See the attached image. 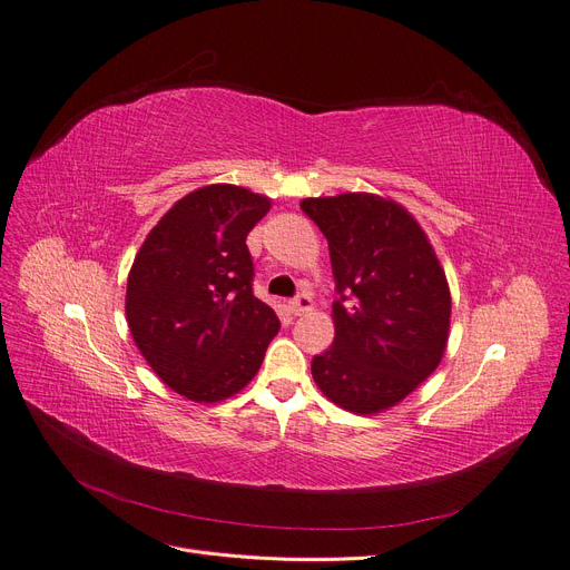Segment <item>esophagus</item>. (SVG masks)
<instances>
[{
    "label": "esophagus",
    "mask_w": 570,
    "mask_h": 570,
    "mask_svg": "<svg viewBox=\"0 0 570 570\" xmlns=\"http://www.w3.org/2000/svg\"><path fill=\"white\" fill-rule=\"evenodd\" d=\"M288 312L293 316H303V314L312 312V298H309V295H298V298L288 301Z\"/></svg>",
    "instance_id": "34e87169"
}]
</instances>
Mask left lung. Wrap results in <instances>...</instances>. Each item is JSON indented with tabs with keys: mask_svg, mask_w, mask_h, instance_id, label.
Here are the masks:
<instances>
[{
	"mask_svg": "<svg viewBox=\"0 0 570 570\" xmlns=\"http://www.w3.org/2000/svg\"><path fill=\"white\" fill-rule=\"evenodd\" d=\"M301 207L328 239L340 293L335 340L314 356L312 377L346 412H386L435 373L448 350V277L424 228L391 197L358 190L305 197Z\"/></svg>",
	"mask_w": 570,
	"mask_h": 570,
	"instance_id": "obj_1",
	"label": "left lung"
}]
</instances>
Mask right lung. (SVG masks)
Here are the masks:
<instances>
[{"label":"right lung","instance_id":"right-lung-1","mask_svg":"<svg viewBox=\"0 0 570 570\" xmlns=\"http://www.w3.org/2000/svg\"><path fill=\"white\" fill-rule=\"evenodd\" d=\"M267 195L203 186L171 205L146 235L128 275L126 318L154 373L193 403H220L261 370L279 318L254 291L246 235Z\"/></svg>","mask_w":570,"mask_h":570}]
</instances>
